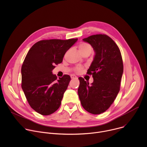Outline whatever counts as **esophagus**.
Here are the masks:
<instances>
[{
  "instance_id": "esophagus-1",
  "label": "esophagus",
  "mask_w": 147,
  "mask_h": 147,
  "mask_svg": "<svg viewBox=\"0 0 147 147\" xmlns=\"http://www.w3.org/2000/svg\"><path fill=\"white\" fill-rule=\"evenodd\" d=\"M70 77H71V78H77V77L76 76L73 75V74L70 75Z\"/></svg>"
}]
</instances>
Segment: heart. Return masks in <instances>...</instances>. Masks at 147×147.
I'll list each match as a JSON object with an SVG mask.
<instances>
[{"label": "heart", "instance_id": "1", "mask_svg": "<svg viewBox=\"0 0 147 147\" xmlns=\"http://www.w3.org/2000/svg\"><path fill=\"white\" fill-rule=\"evenodd\" d=\"M78 48H79V51H80V53L88 51V50L92 51V47H91V45H89L88 44L85 43V42L80 44L79 45ZM82 69V67L81 66H77L74 68V71L76 73H79L81 71Z\"/></svg>", "mask_w": 147, "mask_h": 147}]
</instances>
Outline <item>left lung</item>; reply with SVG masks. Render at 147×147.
I'll return each instance as SVG.
<instances>
[{"label":"left lung","instance_id":"8db88e82","mask_svg":"<svg viewBox=\"0 0 147 147\" xmlns=\"http://www.w3.org/2000/svg\"><path fill=\"white\" fill-rule=\"evenodd\" d=\"M82 40L89 43L95 52L87 73L92 75L94 81L89 86L79 77L78 94L84 109L94 115L100 114L111 107L120 91L122 57L117 44L107 35H93Z\"/></svg>","mask_w":147,"mask_h":147}]
</instances>
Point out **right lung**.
I'll return each mask as SVG.
<instances>
[{"instance_id":"obj_1","label":"right lung","mask_w":147,"mask_h":147,"mask_svg":"<svg viewBox=\"0 0 147 147\" xmlns=\"http://www.w3.org/2000/svg\"><path fill=\"white\" fill-rule=\"evenodd\" d=\"M77 39L41 40L26 56L22 67V87L30 107L42 115H51L60 106L71 78L65 74L57 80L52 71Z\"/></svg>"}]
</instances>
